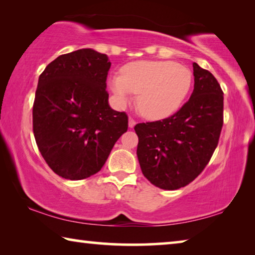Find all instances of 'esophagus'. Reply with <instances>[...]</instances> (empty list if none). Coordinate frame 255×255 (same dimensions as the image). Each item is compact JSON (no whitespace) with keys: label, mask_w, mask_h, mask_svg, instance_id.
<instances>
[{"label":"esophagus","mask_w":255,"mask_h":255,"mask_svg":"<svg viewBox=\"0 0 255 255\" xmlns=\"http://www.w3.org/2000/svg\"><path fill=\"white\" fill-rule=\"evenodd\" d=\"M135 125H136L135 120H133L132 118H129V120H128V126H129V128H133V127H135Z\"/></svg>","instance_id":"34e87169"}]
</instances>
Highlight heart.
<instances>
[{
    "mask_svg": "<svg viewBox=\"0 0 255 255\" xmlns=\"http://www.w3.org/2000/svg\"><path fill=\"white\" fill-rule=\"evenodd\" d=\"M192 85L191 71L170 60H137L112 76L109 88L119 103L138 94L137 108L146 119L159 120L179 110Z\"/></svg>",
    "mask_w": 255,
    "mask_h": 255,
    "instance_id": "b5f03b06",
    "label": "heart"
}]
</instances>
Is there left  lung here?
<instances>
[{"label":"left lung","instance_id":"obj_1","mask_svg":"<svg viewBox=\"0 0 255 255\" xmlns=\"http://www.w3.org/2000/svg\"><path fill=\"white\" fill-rule=\"evenodd\" d=\"M195 88L171 117L137 124V157L155 187L176 190L189 184L208 164L223 127L224 97L210 72L193 63Z\"/></svg>","mask_w":255,"mask_h":255}]
</instances>
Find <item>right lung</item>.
Returning a JSON list of instances; mask_svg holds the SVG:
<instances>
[{"label":"right lung","instance_id":"1","mask_svg":"<svg viewBox=\"0 0 255 255\" xmlns=\"http://www.w3.org/2000/svg\"><path fill=\"white\" fill-rule=\"evenodd\" d=\"M106 54L91 48L60 55L38 80L32 109L33 135L56 174L82 180L98 173L128 117L109 106Z\"/></svg>","mask_w":255,"mask_h":255}]
</instances>
